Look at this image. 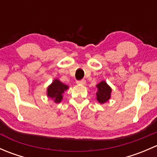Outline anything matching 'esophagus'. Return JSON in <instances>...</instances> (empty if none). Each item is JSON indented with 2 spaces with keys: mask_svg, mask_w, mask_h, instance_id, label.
Here are the masks:
<instances>
[{
  "mask_svg": "<svg viewBox=\"0 0 157 157\" xmlns=\"http://www.w3.org/2000/svg\"><path fill=\"white\" fill-rule=\"evenodd\" d=\"M77 84H80V85H85L86 84V80H78L77 81Z\"/></svg>",
  "mask_w": 157,
  "mask_h": 157,
  "instance_id": "obj_1",
  "label": "esophagus"
}]
</instances>
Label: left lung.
Here are the masks:
<instances>
[{"label":"left lung","instance_id":"obj_1","mask_svg":"<svg viewBox=\"0 0 157 157\" xmlns=\"http://www.w3.org/2000/svg\"><path fill=\"white\" fill-rule=\"evenodd\" d=\"M97 92L96 93V100L100 104H104L107 102L111 99L112 94V88L105 81L102 80L96 85Z\"/></svg>","mask_w":157,"mask_h":157}]
</instances>
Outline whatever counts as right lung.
Instances as JSON below:
<instances>
[{
  "instance_id": "right-lung-1",
  "label": "right lung",
  "mask_w": 157,
  "mask_h": 157,
  "mask_svg": "<svg viewBox=\"0 0 157 157\" xmlns=\"http://www.w3.org/2000/svg\"><path fill=\"white\" fill-rule=\"evenodd\" d=\"M69 89L67 85L60 81L58 79H55L47 88V96L52 99L55 103H59L63 99V94Z\"/></svg>"
}]
</instances>
